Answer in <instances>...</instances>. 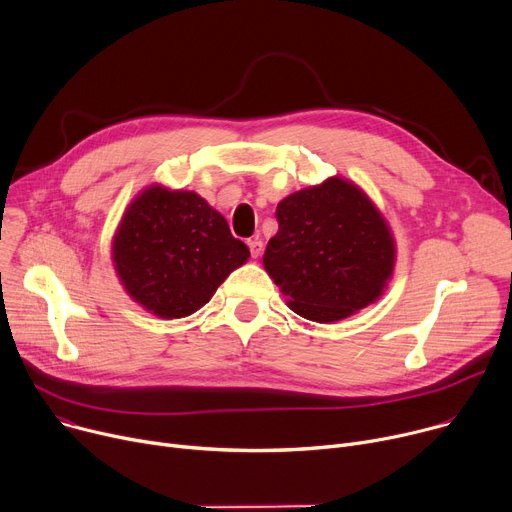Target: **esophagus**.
I'll return each mask as SVG.
<instances>
[{
  "instance_id": "1",
  "label": "esophagus",
  "mask_w": 512,
  "mask_h": 512,
  "mask_svg": "<svg viewBox=\"0 0 512 512\" xmlns=\"http://www.w3.org/2000/svg\"><path fill=\"white\" fill-rule=\"evenodd\" d=\"M247 245H249L251 255L257 259V257L261 255V251H263V243H261L259 239H249V241H247Z\"/></svg>"
}]
</instances>
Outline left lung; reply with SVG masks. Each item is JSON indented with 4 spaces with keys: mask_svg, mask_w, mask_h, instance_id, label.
<instances>
[{
    "mask_svg": "<svg viewBox=\"0 0 512 512\" xmlns=\"http://www.w3.org/2000/svg\"><path fill=\"white\" fill-rule=\"evenodd\" d=\"M280 228L263 265L290 308L333 322L376 302L394 269V241L376 206L353 183L331 177L277 204Z\"/></svg>",
    "mask_w": 512,
    "mask_h": 512,
    "instance_id": "1",
    "label": "left lung"
}]
</instances>
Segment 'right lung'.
I'll list each match as a JSON object with an SVG mask.
<instances>
[{
  "label": "right lung",
  "mask_w": 512,
  "mask_h": 512,
  "mask_svg": "<svg viewBox=\"0 0 512 512\" xmlns=\"http://www.w3.org/2000/svg\"><path fill=\"white\" fill-rule=\"evenodd\" d=\"M249 255L204 198L159 185L128 206L114 237L120 282L132 300L161 318L202 308Z\"/></svg>",
  "instance_id": "right-lung-1"
}]
</instances>
